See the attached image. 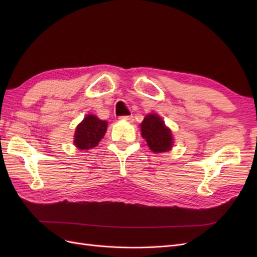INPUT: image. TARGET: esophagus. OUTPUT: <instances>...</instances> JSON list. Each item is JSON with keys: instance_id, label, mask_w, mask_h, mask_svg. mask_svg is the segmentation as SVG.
Here are the masks:
<instances>
[{"instance_id": "esophagus-1", "label": "esophagus", "mask_w": 257, "mask_h": 257, "mask_svg": "<svg viewBox=\"0 0 257 257\" xmlns=\"http://www.w3.org/2000/svg\"><path fill=\"white\" fill-rule=\"evenodd\" d=\"M121 121H126V122H133V116L132 115H123L120 116Z\"/></svg>"}]
</instances>
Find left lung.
Returning <instances> with one entry per match:
<instances>
[{
    "label": "left lung",
    "mask_w": 257,
    "mask_h": 257,
    "mask_svg": "<svg viewBox=\"0 0 257 257\" xmlns=\"http://www.w3.org/2000/svg\"><path fill=\"white\" fill-rule=\"evenodd\" d=\"M141 131L143 138L146 139L152 152L162 153L172 150L174 145L172 131L157 113H149L145 116L141 124Z\"/></svg>",
    "instance_id": "1"
}]
</instances>
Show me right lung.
I'll return each instance as SVG.
<instances>
[{"label":"right lung","instance_id":"1","mask_svg":"<svg viewBox=\"0 0 257 257\" xmlns=\"http://www.w3.org/2000/svg\"><path fill=\"white\" fill-rule=\"evenodd\" d=\"M108 123L97 116L88 114L75 131L74 145L79 150H90L96 147L106 133Z\"/></svg>","mask_w":257,"mask_h":257}]
</instances>
